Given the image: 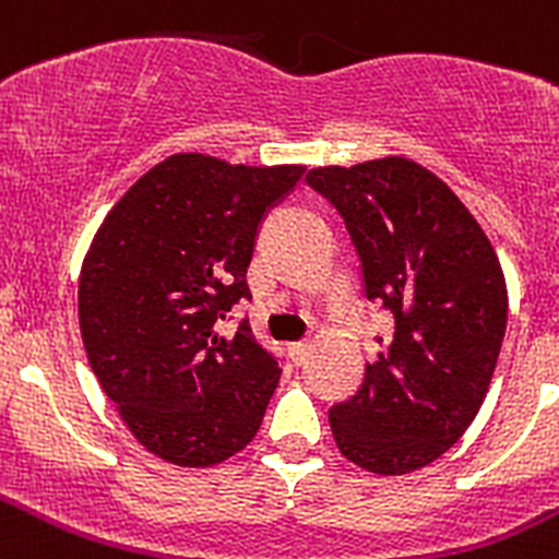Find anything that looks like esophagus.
<instances>
[{
  "mask_svg": "<svg viewBox=\"0 0 559 559\" xmlns=\"http://www.w3.org/2000/svg\"><path fill=\"white\" fill-rule=\"evenodd\" d=\"M286 349H289L292 360L302 362L308 357V349H311V344H308V341H292V344L286 346Z\"/></svg>",
  "mask_w": 559,
  "mask_h": 559,
  "instance_id": "1",
  "label": "esophagus"
}]
</instances>
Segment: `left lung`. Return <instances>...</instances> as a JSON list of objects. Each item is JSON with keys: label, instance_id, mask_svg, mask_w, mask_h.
<instances>
[{"label": "left lung", "instance_id": "obj_1", "mask_svg": "<svg viewBox=\"0 0 559 559\" xmlns=\"http://www.w3.org/2000/svg\"><path fill=\"white\" fill-rule=\"evenodd\" d=\"M306 180L344 218L366 297L393 313L360 390L330 409L335 445L373 475L415 473L456 445L489 393L508 322L500 259L415 160L322 166Z\"/></svg>", "mask_w": 559, "mask_h": 559}]
</instances>
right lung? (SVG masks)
I'll use <instances>...</instances> for the list:
<instances>
[{"instance_id": "obj_1", "label": "right lung", "mask_w": 559, "mask_h": 559, "mask_svg": "<svg viewBox=\"0 0 559 559\" xmlns=\"http://www.w3.org/2000/svg\"><path fill=\"white\" fill-rule=\"evenodd\" d=\"M306 166L180 153L135 180L81 264L79 324L130 435L177 467H213L257 437L281 366L242 319L259 224Z\"/></svg>"}]
</instances>
